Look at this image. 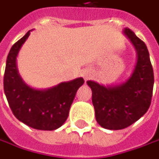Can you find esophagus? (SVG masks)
Returning a JSON list of instances; mask_svg holds the SVG:
<instances>
[{"label": "esophagus", "mask_w": 159, "mask_h": 159, "mask_svg": "<svg viewBox=\"0 0 159 159\" xmlns=\"http://www.w3.org/2000/svg\"><path fill=\"white\" fill-rule=\"evenodd\" d=\"M90 76H91V73H90V72H88V71H87V72H84V73H83V77H84V79H85V80L89 79V78H90Z\"/></svg>", "instance_id": "1"}]
</instances>
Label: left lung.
Instances as JSON below:
<instances>
[{
  "mask_svg": "<svg viewBox=\"0 0 159 159\" xmlns=\"http://www.w3.org/2000/svg\"><path fill=\"white\" fill-rule=\"evenodd\" d=\"M124 33L138 53V61L131 77L117 87H104L89 80L97 122L104 129L118 130L129 127L141 118L151 104L154 72L145 42L130 29Z\"/></svg>",
  "mask_w": 159,
  "mask_h": 159,
  "instance_id": "obj_1",
  "label": "left lung"
}]
</instances>
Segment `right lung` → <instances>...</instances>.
<instances>
[{"label": "right lung", "mask_w": 159, "mask_h": 159, "mask_svg": "<svg viewBox=\"0 0 159 159\" xmlns=\"http://www.w3.org/2000/svg\"><path fill=\"white\" fill-rule=\"evenodd\" d=\"M30 31L12 45L8 54L3 77L4 92L13 115L20 121L35 129L54 130L68 119L76 92L83 85L84 80L78 78L44 90L26 85L18 74L16 57Z\"/></svg>", "instance_id": "add662e5"}]
</instances>
